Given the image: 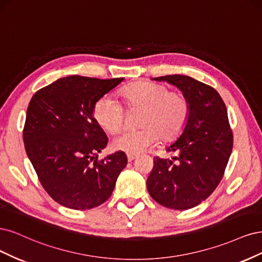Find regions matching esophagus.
Segmentation results:
<instances>
[{"label": "esophagus", "instance_id": "obj_1", "mask_svg": "<svg viewBox=\"0 0 262 262\" xmlns=\"http://www.w3.org/2000/svg\"><path fill=\"white\" fill-rule=\"evenodd\" d=\"M136 158H137V155H133V154H128V155H127V160H128L129 162H132L133 160L136 159Z\"/></svg>", "mask_w": 262, "mask_h": 262}]
</instances>
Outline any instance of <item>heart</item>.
<instances>
[{"label":"heart","mask_w":262,"mask_h":262,"mask_svg":"<svg viewBox=\"0 0 262 262\" xmlns=\"http://www.w3.org/2000/svg\"><path fill=\"white\" fill-rule=\"evenodd\" d=\"M121 100L110 96L99 98L92 114L98 125L108 134L119 133L125 123V109L140 110L136 129L123 132L113 140L116 150L139 154L156 143L159 138L170 142L185 130L190 116V102L182 91H170L165 85L152 81H135L119 92Z\"/></svg>","instance_id":"1"}]
</instances>
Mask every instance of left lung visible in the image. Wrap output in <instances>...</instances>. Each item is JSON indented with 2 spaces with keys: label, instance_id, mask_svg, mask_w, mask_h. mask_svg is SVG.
<instances>
[{
  "label": "left lung",
  "instance_id": "1",
  "mask_svg": "<svg viewBox=\"0 0 262 262\" xmlns=\"http://www.w3.org/2000/svg\"><path fill=\"white\" fill-rule=\"evenodd\" d=\"M179 87L190 102L186 128L166 152L172 160L154 158L147 188L163 207L186 210L198 206L217 187L233 149V132L226 106L219 92L209 85L184 75L157 77Z\"/></svg>",
  "mask_w": 262,
  "mask_h": 262
}]
</instances>
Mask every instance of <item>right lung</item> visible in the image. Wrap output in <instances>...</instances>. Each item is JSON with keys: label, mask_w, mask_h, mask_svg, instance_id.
I'll return each mask as SVG.
<instances>
[{"label": "right lung", "mask_w": 262, "mask_h": 262, "mask_svg": "<svg viewBox=\"0 0 262 262\" xmlns=\"http://www.w3.org/2000/svg\"><path fill=\"white\" fill-rule=\"evenodd\" d=\"M124 78L67 76L32 96L23 138L42 187L74 210L100 206L127 164L123 151L99 160L107 137L92 115L96 101Z\"/></svg>", "instance_id": "add662e5"}]
</instances>
